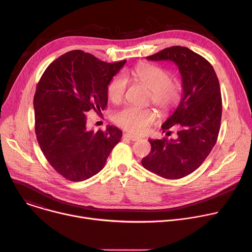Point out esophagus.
Listing matches in <instances>:
<instances>
[{
	"label": "esophagus",
	"mask_w": 252,
	"mask_h": 252,
	"mask_svg": "<svg viewBox=\"0 0 252 252\" xmlns=\"http://www.w3.org/2000/svg\"><path fill=\"white\" fill-rule=\"evenodd\" d=\"M124 138L128 139V140L133 141V142H135V141H139V140H140V136L133 135V134H131V133H124Z\"/></svg>",
	"instance_id": "esophagus-1"
}]
</instances>
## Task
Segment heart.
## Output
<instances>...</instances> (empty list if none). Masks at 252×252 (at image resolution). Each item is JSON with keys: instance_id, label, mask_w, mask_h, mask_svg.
I'll use <instances>...</instances> for the list:
<instances>
[{"instance_id": "obj_1", "label": "heart", "mask_w": 252, "mask_h": 252, "mask_svg": "<svg viewBox=\"0 0 252 252\" xmlns=\"http://www.w3.org/2000/svg\"><path fill=\"white\" fill-rule=\"evenodd\" d=\"M130 78L144 84L151 90L150 101L163 112L176 107L181 99L182 86L179 80L171 78V73L166 68L149 63L136 65L126 75H116L106 87L108 99L113 103H121L125 97L127 82ZM158 118L156 109L152 107L140 108L126 106L114 114L113 120L118 126L133 133H143Z\"/></svg>"}]
</instances>
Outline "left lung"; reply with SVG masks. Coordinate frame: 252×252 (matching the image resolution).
<instances>
[{"label":"left lung","mask_w":252,"mask_h":252,"mask_svg":"<svg viewBox=\"0 0 252 252\" xmlns=\"http://www.w3.org/2000/svg\"><path fill=\"white\" fill-rule=\"evenodd\" d=\"M147 59L173 61L178 66L183 95L162 126L165 132L178 125L177 139L149 140L152 149L142 165L163 178L181 179L202 165L217 142L222 114L219 80L212 65L187 47L172 46Z\"/></svg>","instance_id":"1"}]
</instances>
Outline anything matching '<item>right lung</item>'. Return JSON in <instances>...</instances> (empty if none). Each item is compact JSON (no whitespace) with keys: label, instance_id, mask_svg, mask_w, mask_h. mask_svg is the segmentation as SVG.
I'll use <instances>...</instances> for the list:
<instances>
[{"label":"right lung","instance_id":"add662e5","mask_svg":"<svg viewBox=\"0 0 252 252\" xmlns=\"http://www.w3.org/2000/svg\"><path fill=\"white\" fill-rule=\"evenodd\" d=\"M126 60L107 63L81 50L54 60L41 76L34 95L35 132L42 153L53 169L72 182L100 172L123 131L88 129L87 111L101 112L106 87Z\"/></svg>","mask_w":252,"mask_h":252}]
</instances>
